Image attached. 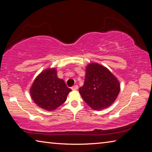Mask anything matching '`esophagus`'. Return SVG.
Here are the masks:
<instances>
[{"mask_svg":"<svg viewBox=\"0 0 152 152\" xmlns=\"http://www.w3.org/2000/svg\"><path fill=\"white\" fill-rule=\"evenodd\" d=\"M78 85H74V86H73L72 87V89L73 91H76V90H78Z\"/></svg>","mask_w":152,"mask_h":152,"instance_id":"esophagus-1","label":"esophagus"}]
</instances>
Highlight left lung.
I'll return each mask as SVG.
<instances>
[{"label":"left lung","instance_id":"1","mask_svg":"<svg viewBox=\"0 0 152 152\" xmlns=\"http://www.w3.org/2000/svg\"><path fill=\"white\" fill-rule=\"evenodd\" d=\"M120 91L119 80L107 67L95 62L88 64L85 83L79 93L88 106L95 110L107 108L114 103Z\"/></svg>","mask_w":152,"mask_h":152}]
</instances>
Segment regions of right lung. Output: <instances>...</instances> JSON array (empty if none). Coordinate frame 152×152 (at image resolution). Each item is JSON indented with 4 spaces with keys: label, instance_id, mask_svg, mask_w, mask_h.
<instances>
[{
    "label": "right lung",
    "instance_id": "right-lung-1",
    "mask_svg": "<svg viewBox=\"0 0 152 152\" xmlns=\"http://www.w3.org/2000/svg\"><path fill=\"white\" fill-rule=\"evenodd\" d=\"M71 91L64 80L57 77L55 67H50L40 72L30 89L33 102L47 111H53L63 104Z\"/></svg>",
    "mask_w": 152,
    "mask_h": 152
}]
</instances>
